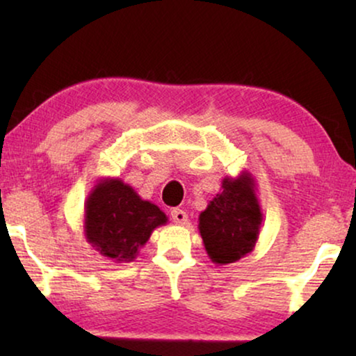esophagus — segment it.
Segmentation results:
<instances>
[{
  "mask_svg": "<svg viewBox=\"0 0 356 356\" xmlns=\"http://www.w3.org/2000/svg\"><path fill=\"white\" fill-rule=\"evenodd\" d=\"M172 220L177 225H184L188 222V213L181 211V209H173L172 211Z\"/></svg>",
  "mask_w": 356,
  "mask_h": 356,
  "instance_id": "1",
  "label": "esophagus"
}]
</instances>
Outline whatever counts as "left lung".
Listing matches in <instances>:
<instances>
[{
	"label": "left lung",
	"instance_id": "8db88e82",
	"mask_svg": "<svg viewBox=\"0 0 356 356\" xmlns=\"http://www.w3.org/2000/svg\"><path fill=\"white\" fill-rule=\"evenodd\" d=\"M262 212L250 172L225 177L222 191L199 216V233L213 264L236 262L254 250Z\"/></svg>",
	"mask_w": 356,
	"mask_h": 356
}]
</instances>
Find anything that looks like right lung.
I'll list each match as a JSON object with an SVG mask.
<instances>
[{
  "mask_svg": "<svg viewBox=\"0 0 356 356\" xmlns=\"http://www.w3.org/2000/svg\"><path fill=\"white\" fill-rule=\"evenodd\" d=\"M168 222L150 201H144L120 178H102L84 204V236L102 256L131 262L157 227Z\"/></svg>",
  "mask_w": 356,
  "mask_h": 356,
  "instance_id": "1",
  "label": "right lung"
}]
</instances>
